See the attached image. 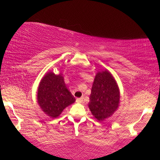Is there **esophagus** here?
Segmentation results:
<instances>
[{
	"instance_id": "obj_1",
	"label": "esophagus",
	"mask_w": 160,
	"mask_h": 160,
	"mask_svg": "<svg viewBox=\"0 0 160 160\" xmlns=\"http://www.w3.org/2000/svg\"><path fill=\"white\" fill-rule=\"evenodd\" d=\"M82 101H83V97H81V98H77V102H78V103H82Z\"/></svg>"
}]
</instances>
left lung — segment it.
Instances as JSON below:
<instances>
[{"instance_id": "left-lung-1", "label": "left lung", "mask_w": 160, "mask_h": 160, "mask_svg": "<svg viewBox=\"0 0 160 160\" xmlns=\"http://www.w3.org/2000/svg\"><path fill=\"white\" fill-rule=\"evenodd\" d=\"M120 90L115 79L108 71H98L95 75L89 108L98 121L110 117L120 104Z\"/></svg>"}]
</instances>
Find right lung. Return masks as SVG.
<instances>
[{
  "mask_svg": "<svg viewBox=\"0 0 160 160\" xmlns=\"http://www.w3.org/2000/svg\"><path fill=\"white\" fill-rule=\"evenodd\" d=\"M37 98L42 111L52 118L58 117L66 107L75 102V98L66 87L62 74L56 75L52 71L40 80Z\"/></svg>",
  "mask_w": 160,
  "mask_h": 160,
  "instance_id": "right-lung-1",
  "label": "right lung"
}]
</instances>
